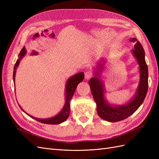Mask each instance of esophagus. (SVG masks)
<instances>
[{
    "instance_id": "34e87169",
    "label": "esophagus",
    "mask_w": 159,
    "mask_h": 159,
    "mask_svg": "<svg viewBox=\"0 0 159 159\" xmlns=\"http://www.w3.org/2000/svg\"><path fill=\"white\" fill-rule=\"evenodd\" d=\"M92 76H93V74H92V72H91V71H87L85 73V80H89Z\"/></svg>"
}]
</instances>
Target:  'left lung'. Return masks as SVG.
Returning a JSON list of instances; mask_svg holds the SVG:
<instances>
[{
    "label": "left lung",
    "mask_w": 159,
    "mask_h": 159,
    "mask_svg": "<svg viewBox=\"0 0 159 159\" xmlns=\"http://www.w3.org/2000/svg\"><path fill=\"white\" fill-rule=\"evenodd\" d=\"M129 40L135 43L131 53L137 61L140 71V80L136 93L132 99L123 105L110 104L105 97L104 83L101 80V73L104 70L106 59H101L94 68V76L89 81V85L93 99L97 105V112L99 116L109 122H117L127 119L141 106L145 100L148 90V67L145 61V53L141 43L136 38H130Z\"/></svg>",
    "instance_id": "obj_1"
}]
</instances>
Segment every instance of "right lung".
Here are the masks:
<instances>
[{
  "label": "right lung",
  "mask_w": 159,
  "mask_h": 159,
  "mask_svg": "<svg viewBox=\"0 0 159 159\" xmlns=\"http://www.w3.org/2000/svg\"><path fill=\"white\" fill-rule=\"evenodd\" d=\"M26 54V50L25 48V47L24 46L23 48L20 51V54L18 55V59L16 60V64L14 67L13 81L14 82V85H15V75H16V69L18 68V66H19V64H20V61L22 60L23 57L25 56ZM84 72H80V73L76 74L68 79L66 84V95H65L66 102H65L64 106L61 110V111L54 117L47 118V119L36 118L30 115H28V113H26L25 111L22 109V107L20 106V105H18L20 106V109L23 111L26 114H27L28 116H30L32 119H34L35 120H36V121H39L40 123L49 124V125H57V124L63 123L69 117L70 112V101L75 93L77 86H78V85L81 82V81H82L84 80Z\"/></svg>",
  "instance_id": "obj_1"
}]
</instances>
